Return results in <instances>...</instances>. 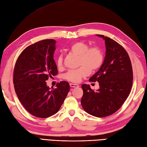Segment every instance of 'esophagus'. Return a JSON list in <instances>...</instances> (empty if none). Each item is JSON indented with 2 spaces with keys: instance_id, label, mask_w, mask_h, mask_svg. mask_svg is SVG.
<instances>
[{
  "instance_id": "obj_1",
  "label": "esophagus",
  "mask_w": 147,
  "mask_h": 147,
  "mask_svg": "<svg viewBox=\"0 0 147 147\" xmlns=\"http://www.w3.org/2000/svg\"><path fill=\"white\" fill-rule=\"evenodd\" d=\"M70 86L71 87H78L79 85L78 84H73V83H71Z\"/></svg>"
}]
</instances>
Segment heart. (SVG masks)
I'll list each match as a JSON object with an SVG mask.
<instances>
[{
    "mask_svg": "<svg viewBox=\"0 0 147 147\" xmlns=\"http://www.w3.org/2000/svg\"><path fill=\"white\" fill-rule=\"evenodd\" d=\"M71 53L78 56V69L69 71L65 74V78L72 82H80L83 78L89 75L93 71L98 70L103 65L104 54L101 48L98 46L89 47L84 42H76L71 44L69 48ZM57 64L58 69L63 68V59L61 56L57 58Z\"/></svg>",
    "mask_w": 147,
    "mask_h": 147,
    "instance_id": "1",
    "label": "heart"
}]
</instances>
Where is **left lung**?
<instances>
[{
	"label": "left lung",
	"mask_w": 147,
	"mask_h": 147,
	"mask_svg": "<svg viewBox=\"0 0 147 147\" xmlns=\"http://www.w3.org/2000/svg\"><path fill=\"white\" fill-rule=\"evenodd\" d=\"M105 40V60L89 82L99 83L100 89H91L83 84L81 104L84 111L98 118L110 116L121 107L132 89L133 72L131 61L123 47L107 36L96 34Z\"/></svg>",
	"instance_id": "obj_1"
}]
</instances>
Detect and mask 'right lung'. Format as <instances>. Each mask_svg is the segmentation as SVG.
Wrapping results in <instances>:
<instances>
[{"label":"right lung","mask_w":147,"mask_h":147,"mask_svg":"<svg viewBox=\"0 0 147 147\" xmlns=\"http://www.w3.org/2000/svg\"><path fill=\"white\" fill-rule=\"evenodd\" d=\"M56 41L46 39L24 49L18 57L13 71L16 94L26 111L37 118H46L59 111L70 89L67 82L47 86L49 77L58 74L53 59Z\"/></svg>","instance_id":"obj_1"}]
</instances>
